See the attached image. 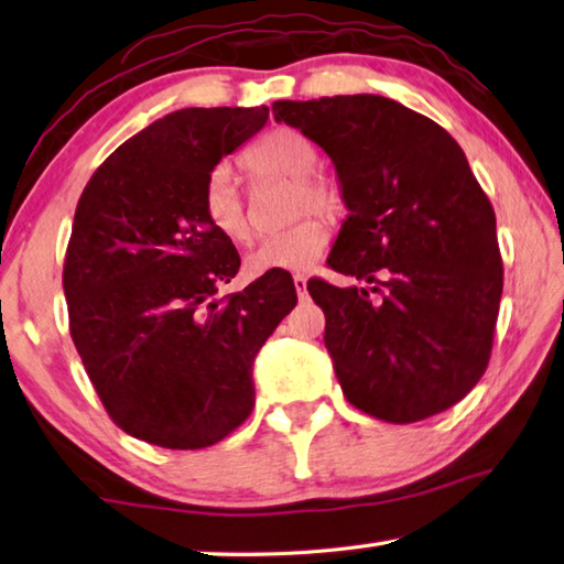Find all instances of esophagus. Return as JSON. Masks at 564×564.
Instances as JSON below:
<instances>
[{"label": "esophagus", "instance_id": "obj_1", "mask_svg": "<svg viewBox=\"0 0 564 564\" xmlns=\"http://www.w3.org/2000/svg\"><path fill=\"white\" fill-rule=\"evenodd\" d=\"M293 285H295V293H299V299L303 301L305 295H308V279L305 275H293Z\"/></svg>", "mask_w": 564, "mask_h": 564}]
</instances>
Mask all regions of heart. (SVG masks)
I'll list each match as a JSON object with an SVG mask.
<instances>
[{
  "instance_id": "obj_1",
  "label": "heart",
  "mask_w": 564,
  "mask_h": 564,
  "mask_svg": "<svg viewBox=\"0 0 564 564\" xmlns=\"http://www.w3.org/2000/svg\"><path fill=\"white\" fill-rule=\"evenodd\" d=\"M318 164V151L295 129H273L246 149L241 166L253 181L291 178L293 186V216L308 212L333 214L338 198L333 188L313 176ZM204 216L216 234L228 241H248L251 218H248L246 198L236 184V176L226 166L216 169L204 186ZM328 228L316 216L303 218L281 234H273L246 256V271L263 275L273 271H308L321 261L328 248Z\"/></svg>"
}]
</instances>
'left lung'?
Masks as SVG:
<instances>
[{"label":"left lung","mask_w":564,"mask_h":564,"mask_svg":"<svg viewBox=\"0 0 564 564\" xmlns=\"http://www.w3.org/2000/svg\"><path fill=\"white\" fill-rule=\"evenodd\" d=\"M326 151L348 208L328 256L366 285L313 279L348 403L386 423L443 413L488 368L502 295L495 212L457 141L378 94L275 101Z\"/></svg>","instance_id":"left-lung-1"}]
</instances>
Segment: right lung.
Returning a JSON list of instances; mask_svg holds the SVG:
<instances>
[{"label": "right lung", "instance_id": "add662e5", "mask_svg": "<svg viewBox=\"0 0 564 564\" xmlns=\"http://www.w3.org/2000/svg\"><path fill=\"white\" fill-rule=\"evenodd\" d=\"M265 121L269 107L171 111L123 141L76 204L62 279L72 340L139 441L198 451L236 431L253 410V360L299 301L283 273L214 299L241 259L208 226L204 186Z\"/></svg>", "mask_w": 564, "mask_h": 564}]
</instances>
